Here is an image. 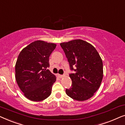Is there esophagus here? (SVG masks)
I'll list each match as a JSON object with an SVG mask.
<instances>
[{
	"mask_svg": "<svg viewBox=\"0 0 125 125\" xmlns=\"http://www.w3.org/2000/svg\"><path fill=\"white\" fill-rule=\"evenodd\" d=\"M65 76H64V75H62V74H58V77H59V78H63V77H64Z\"/></svg>",
	"mask_w": 125,
	"mask_h": 125,
	"instance_id": "obj_1",
	"label": "esophagus"
}]
</instances>
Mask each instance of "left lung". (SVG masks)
<instances>
[{"label":"left lung","instance_id":"obj_1","mask_svg":"<svg viewBox=\"0 0 125 125\" xmlns=\"http://www.w3.org/2000/svg\"><path fill=\"white\" fill-rule=\"evenodd\" d=\"M60 45L70 68L76 72L69 74L72 84L66 89V94L78 101L88 100L100 88L103 78V63L100 54L92 44L81 39L62 42Z\"/></svg>","mask_w":125,"mask_h":125}]
</instances>
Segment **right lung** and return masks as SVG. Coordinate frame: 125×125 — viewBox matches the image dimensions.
I'll return each instance as SVG.
<instances>
[{
  "mask_svg": "<svg viewBox=\"0 0 125 125\" xmlns=\"http://www.w3.org/2000/svg\"><path fill=\"white\" fill-rule=\"evenodd\" d=\"M56 44L42 40L32 42L22 49L15 65V78L24 95L32 101H41L52 93L56 80L49 69V57Z\"/></svg>",
  "mask_w": 125,
  "mask_h": 125,
  "instance_id": "right-lung-1",
  "label": "right lung"
}]
</instances>
